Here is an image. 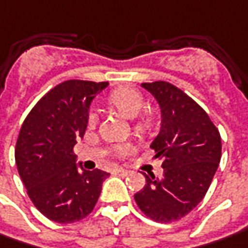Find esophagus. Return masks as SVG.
I'll return each mask as SVG.
<instances>
[{
    "mask_svg": "<svg viewBox=\"0 0 248 248\" xmlns=\"http://www.w3.org/2000/svg\"><path fill=\"white\" fill-rule=\"evenodd\" d=\"M114 172L118 173V175H121V176H126V175H129V171H126V170H124V168H117Z\"/></svg>",
    "mask_w": 248,
    "mask_h": 248,
    "instance_id": "1",
    "label": "esophagus"
}]
</instances>
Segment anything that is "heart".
I'll use <instances>...</instances> for the list:
<instances>
[{"label":"heart","instance_id":"heart-1","mask_svg":"<svg viewBox=\"0 0 248 248\" xmlns=\"http://www.w3.org/2000/svg\"><path fill=\"white\" fill-rule=\"evenodd\" d=\"M110 103L122 112L126 118L134 119L145 107V97L144 95L134 88H121L117 89L110 95ZM99 121V115L95 108H91L87 115V124L88 127H95ZM134 127L138 133H145L152 127V117L149 114H144L136 119ZM131 151L130 144H115L110 148V153L115 157H122Z\"/></svg>","mask_w":248,"mask_h":248}]
</instances>
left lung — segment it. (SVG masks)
<instances>
[{"label": "left lung", "mask_w": 248, "mask_h": 248, "mask_svg": "<svg viewBox=\"0 0 248 248\" xmlns=\"http://www.w3.org/2000/svg\"><path fill=\"white\" fill-rule=\"evenodd\" d=\"M161 108V127L151 149L164 175L145 176L134 200L141 212L157 223L188 215L208 191L221 159L220 131L206 111L187 93L167 81L142 82Z\"/></svg>", "instance_id": "1"}]
</instances>
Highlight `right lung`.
I'll return each mask as SVG.
<instances>
[{
    "label": "right lung",
    "mask_w": 248,
    "mask_h": 248,
    "mask_svg": "<svg viewBox=\"0 0 248 248\" xmlns=\"http://www.w3.org/2000/svg\"><path fill=\"white\" fill-rule=\"evenodd\" d=\"M107 85L61 82L32 107L21 124L15 149L18 175L35 208L51 221L69 224L85 218L110 175L97 168L78 171L73 151L87 130L92 99Z\"/></svg>",
    "instance_id": "obj_1"
}]
</instances>
